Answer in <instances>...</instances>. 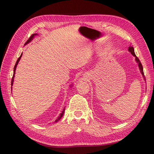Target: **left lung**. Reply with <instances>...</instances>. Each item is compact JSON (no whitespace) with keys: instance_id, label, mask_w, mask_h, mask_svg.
I'll use <instances>...</instances> for the list:
<instances>
[{"instance_id":"1","label":"left lung","mask_w":154,"mask_h":154,"mask_svg":"<svg viewBox=\"0 0 154 154\" xmlns=\"http://www.w3.org/2000/svg\"><path fill=\"white\" fill-rule=\"evenodd\" d=\"M128 51L130 52V53H131V54L133 56L135 57V61L137 62V63L138 64V66H139V70H140V73H141V75H143V78H144V79L145 80V76H144V72H143V66L141 63H140V62L139 60V59L137 58V57L136 56V55H135V53H134V48L132 46H130L128 48Z\"/></svg>"}]
</instances>
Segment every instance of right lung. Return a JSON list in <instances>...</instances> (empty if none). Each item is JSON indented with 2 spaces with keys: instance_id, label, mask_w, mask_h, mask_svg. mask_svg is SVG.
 <instances>
[{
  "instance_id": "add662e5",
  "label": "right lung",
  "mask_w": 154,
  "mask_h": 154,
  "mask_svg": "<svg viewBox=\"0 0 154 154\" xmlns=\"http://www.w3.org/2000/svg\"><path fill=\"white\" fill-rule=\"evenodd\" d=\"M36 35H38V34L37 33H36V34H33V35H31V36L30 37L28 38V40L26 41V43H25V45H27L28 43H29L31 41H32L34 38H35V36H36ZM22 54H21V56H20V58L17 59V62H16V63H15V66H14V75H13V77H12V79H11V86L13 85V84H14V77H15V70H16V67H17V65L18 64V62H19V61L20 60V59H21V58H22ZM72 85V84H71V85H70V87H71ZM11 88H12V87H11ZM64 110H65V108L63 109V111H62V113L60 114V116H58V118H57L56 120H55V122H57L58 121H59L60 119L61 118H62V117L63 116V115H64Z\"/></svg>"
}]
</instances>
